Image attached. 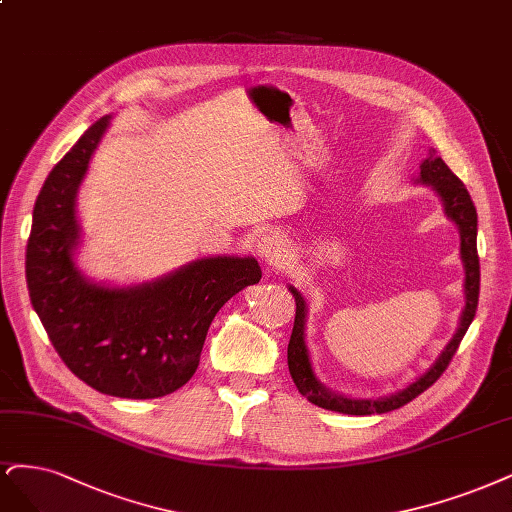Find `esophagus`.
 Instances as JSON below:
<instances>
[{
  "mask_svg": "<svg viewBox=\"0 0 512 512\" xmlns=\"http://www.w3.org/2000/svg\"><path fill=\"white\" fill-rule=\"evenodd\" d=\"M256 252L262 258V262L267 264V267H279V264L284 262V258L288 256V245L279 235L269 233V235H262L258 239Z\"/></svg>",
  "mask_w": 512,
  "mask_h": 512,
  "instance_id": "34e87169",
  "label": "esophagus"
}]
</instances>
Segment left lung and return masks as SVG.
Instances as JSON below:
<instances>
[{
	"mask_svg": "<svg viewBox=\"0 0 512 512\" xmlns=\"http://www.w3.org/2000/svg\"><path fill=\"white\" fill-rule=\"evenodd\" d=\"M415 182L430 186L436 192L440 201H443L445 216L451 222H455L457 231H460V256L466 271V279H464L466 305L460 315V324H457L453 339L445 345L443 351H440L436 362L426 370L424 375H419L413 383L404 387V390H398L390 396H381V398H351V396H343L328 390V387L315 377L313 364L309 358V349L305 343L307 303L301 292H298L294 286H288V290L292 292L296 301L294 328L288 343V368H290L294 385L298 387V392H301L309 402L317 404V407L345 413V415H375V413L381 415V413H390L394 409L404 407V404L417 398L421 392H426L428 387L445 373V368L449 366L457 347H460V341L464 339L468 326L474 320V313H477V305H479V284H481L479 254H477V209H474V203L462 180L445 165L443 158L436 156L434 150H430L428 158H424V163L419 165V175Z\"/></svg>",
	"mask_w": 512,
	"mask_h": 512,
	"instance_id": "obj_1",
	"label": "left lung"
}]
</instances>
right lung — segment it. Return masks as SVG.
I'll use <instances>...</instances> for the list:
<instances>
[{
  "label": "right lung",
  "mask_w": 512,
  "mask_h": 512,
  "mask_svg": "<svg viewBox=\"0 0 512 512\" xmlns=\"http://www.w3.org/2000/svg\"><path fill=\"white\" fill-rule=\"evenodd\" d=\"M110 120L88 127L48 173L33 207L27 286L50 343L78 379L108 396L161 398L195 375L211 320L262 271L252 256H207L135 286L88 279L76 264V199Z\"/></svg>",
  "instance_id": "add662e5"
}]
</instances>
